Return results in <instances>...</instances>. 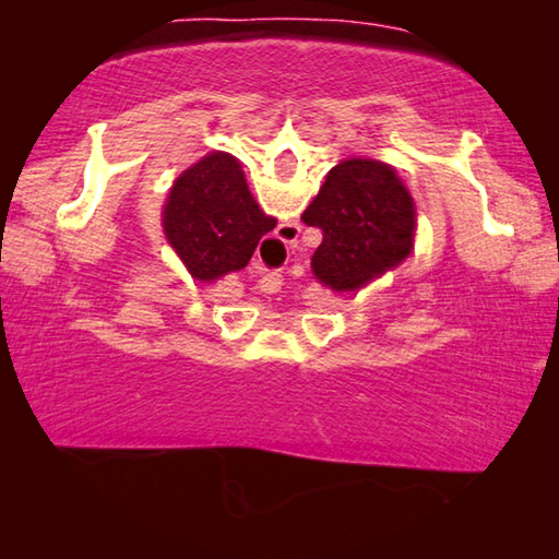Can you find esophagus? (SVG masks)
Returning <instances> with one entry per match:
<instances>
[{
	"mask_svg": "<svg viewBox=\"0 0 559 559\" xmlns=\"http://www.w3.org/2000/svg\"><path fill=\"white\" fill-rule=\"evenodd\" d=\"M298 234H300V226H296V224H281V226H278V231H276V241H273V243L290 246L293 241L298 239ZM263 278L269 281V286H271V288L281 286V276H278V273H266V276H263Z\"/></svg>",
	"mask_w": 559,
	"mask_h": 559,
	"instance_id": "esophagus-1",
	"label": "esophagus"
}]
</instances>
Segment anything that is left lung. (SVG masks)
<instances>
[{"mask_svg": "<svg viewBox=\"0 0 559 559\" xmlns=\"http://www.w3.org/2000/svg\"><path fill=\"white\" fill-rule=\"evenodd\" d=\"M302 222L323 234L313 273L335 290H357L409 257L414 202L394 169L374 159L333 167Z\"/></svg>", "mask_w": 559, "mask_h": 559, "instance_id": "left-lung-1", "label": "left lung"}]
</instances>
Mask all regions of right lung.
Instances as JSON below:
<instances>
[{"label": "right lung", "instance_id": "obj_1", "mask_svg": "<svg viewBox=\"0 0 559 559\" xmlns=\"http://www.w3.org/2000/svg\"><path fill=\"white\" fill-rule=\"evenodd\" d=\"M165 234L197 281L243 269L273 231L246 187L239 159L214 153L185 169L165 204Z\"/></svg>", "mask_w": 559, "mask_h": 559}]
</instances>
